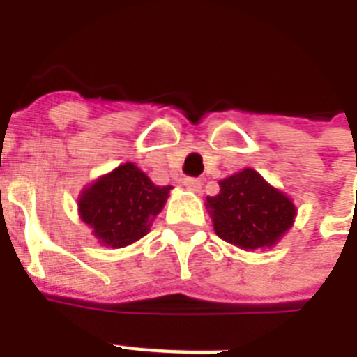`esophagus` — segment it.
I'll return each mask as SVG.
<instances>
[{"label":"esophagus","mask_w":357,"mask_h":357,"mask_svg":"<svg viewBox=\"0 0 357 357\" xmlns=\"http://www.w3.org/2000/svg\"><path fill=\"white\" fill-rule=\"evenodd\" d=\"M183 185H185V189L190 190V192H200L202 189V181L198 178H185Z\"/></svg>","instance_id":"esophagus-1"}]
</instances>
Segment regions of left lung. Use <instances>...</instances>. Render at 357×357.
Instances as JSON below:
<instances>
[{
    "label": "left lung",
    "mask_w": 357,
    "mask_h": 357,
    "mask_svg": "<svg viewBox=\"0 0 357 357\" xmlns=\"http://www.w3.org/2000/svg\"><path fill=\"white\" fill-rule=\"evenodd\" d=\"M215 231L226 243L255 250L272 246L293 226V202L252 168L220 181V192L207 198Z\"/></svg>",
    "instance_id": "1"
}]
</instances>
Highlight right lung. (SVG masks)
Instances as JSON below:
<instances>
[{"label":"right lung","instance_id":"add662e5","mask_svg":"<svg viewBox=\"0 0 357 357\" xmlns=\"http://www.w3.org/2000/svg\"><path fill=\"white\" fill-rule=\"evenodd\" d=\"M170 189L151 183L133 162H126L81 195V218L103 244L122 248L148 234Z\"/></svg>","mask_w":357,"mask_h":357}]
</instances>
